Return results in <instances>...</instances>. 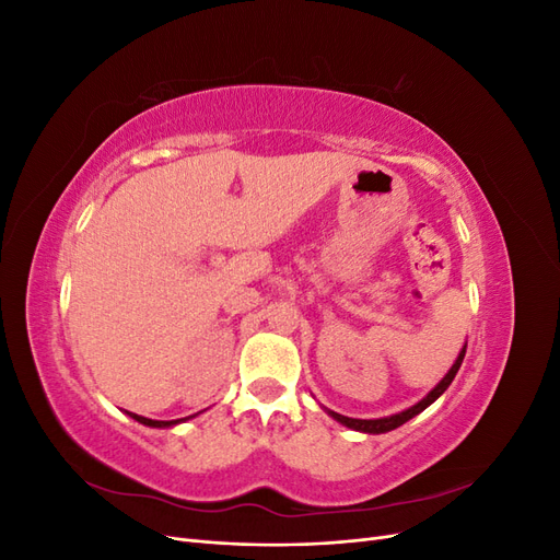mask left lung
I'll return each mask as SVG.
<instances>
[{
	"mask_svg": "<svg viewBox=\"0 0 560 560\" xmlns=\"http://www.w3.org/2000/svg\"><path fill=\"white\" fill-rule=\"evenodd\" d=\"M465 350H467V346H463L460 354H457V360H455V362H453V366L448 369V374H446L442 381H439V383L430 389L428 397H422L418 404H413V406H411V409L399 411V413H395V416H387V418H374V420L348 418V416L334 413V411H327V413H329L334 420L341 422V425H346V428H350V430H358V432H366V434H383V432H389V430H397L399 425H404L406 420H411V418H413V416H418L420 411H425L432 401H436L439 397H442V395L446 393V387L453 383V378H455V374H457V369H460V364H463V360H465Z\"/></svg>",
	"mask_w": 560,
	"mask_h": 560,
	"instance_id": "left-lung-1",
	"label": "left lung"
}]
</instances>
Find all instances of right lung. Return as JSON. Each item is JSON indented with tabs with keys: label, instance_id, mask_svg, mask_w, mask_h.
Listing matches in <instances>:
<instances>
[{
	"label": "right lung",
	"instance_id": "add662e5",
	"mask_svg": "<svg viewBox=\"0 0 560 560\" xmlns=\"http://www.w3.org/2000/svg\"><path fill=\"white\" fill-rule=\"evenodd\" d=\"M132 420H138V422H142V425H147V428H173V425H177V422H182V420H151V418H144V416H138V413H130V411H126Z\"/></svg>",
	"mask_w": 560,
	"mask_h": 560
}]
</instances>
